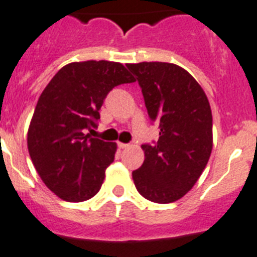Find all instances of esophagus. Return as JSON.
Masks as SVG:
<instances>
[{
    "label": "esophagus",
    "mask_w": 257,
    "mask_h": 257,
    "mask_svg": "<svg viewBox=\"0 0 257 257\" xmlns=\"http://www.w3.org/2000/svg\"><path fill=\"white\" fill-rule=\"evenodd\" d=\"M117 147L120 148V149H125V148L129 147V144H124V143H118Z\"/></svg>",
    "instance_id": "1"
}]
</instances>
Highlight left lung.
Wrapping results in <instances>:
<instances>
[{"label": "left lung", "instance_id": "obj_1", "mask_svg": "<svg viewBox=\"0 0 257 257\" xmlns=\"http://www.w3.org/2000/svg\"><path fill=\"white\" fill-rule=\"evenodd\" d=\"M139 81L150 120L160 137L145 144V160L132 173L144 198L172 203L185 195L203 173L212 150V114L204 91L185 68L165 62L126 64Z\"/></svg>", "mask_w": 257, "mask_h": 257}]
</instances>
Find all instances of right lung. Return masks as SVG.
Segmentation results:
<instances>
[{"label": "right lung", "instance_id": "right-lung-1", "mask_svg": "<svg viewBox=\"0 0 257 257\" xmlns=\"http://www.w3.org/2000/svg\"><path fill=\"white\" fill-rule=\"evenodd\" d=\"M135 78L117 62L87 60L60 68L46 85L27 132L35 170L55 195L84 202L99 193L116 143L85 135L96 126L110 89Z\"/></svg>", "mask_w": 257, "mask_h": 257}]
</instances>
